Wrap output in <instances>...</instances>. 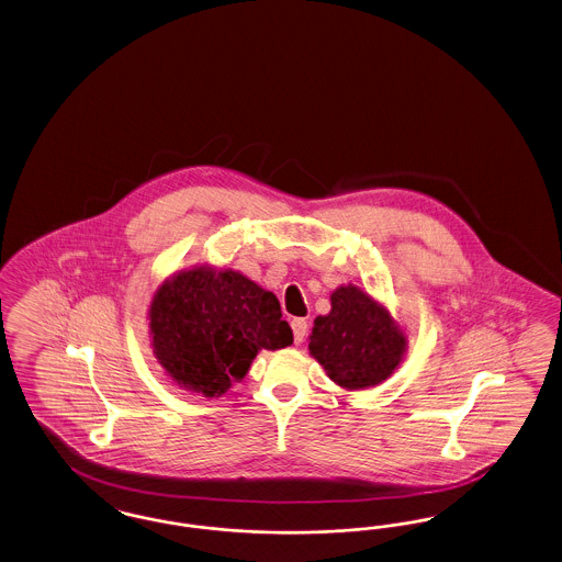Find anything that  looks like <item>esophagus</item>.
Returning <instances> with one entry per match:
<instances>
[{"mask_svg": "<svg viewBox=\"0 0 562 562\" xmlns=\"http://www.w3.org/2000/svg\"><path fill=\"white\" fill-rule=\"evenodd\" d=\"M291 326H293V339L294 344L299 346V344H303V339H305V335H307V321H303V318H294L291 322Z\"/></svg>", "mask_w": 562, "mask_h": 562, "instance_id": "obj_1", "label": "esophagus"}]
</instances>
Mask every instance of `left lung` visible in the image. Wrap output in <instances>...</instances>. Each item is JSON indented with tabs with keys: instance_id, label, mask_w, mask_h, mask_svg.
<instances>
[{
	"instance_id": "left-lung-1",
	"label": "left lung",
	"mask_w": 562,
	"mask_h": 562,
	"mask_svg": "<svg viewBox=\"0 0 562 562\" xmlns=\"http://www.w3.org/2000/svg\"><path fill=\"white\" fill-rule=\"evenodd\" d=\"M408 335L392 312L356 284L330 293V312L314 321L310 356L326 376L348 390H367L398 371Z\"/></svg>"
}]
</instances>
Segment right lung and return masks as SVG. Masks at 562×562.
<instances>
[{"label": "right lung", "instance_id": "right-lung-1", "mask_svg": "<svg viewBox=\"0 0 562 562\" xmlns=\"http://www.w3.org/2000/svg\"><path fill=\"white\" fill-rule=\"evenodd\" d=\"M149 337L166 376L204 398L241 381L261 349L289 348L293 330L276 294L234 269L198 263L151 296Z\"/></svg>", "mask_w": 562, "mask_h": 562}]
</instances>
